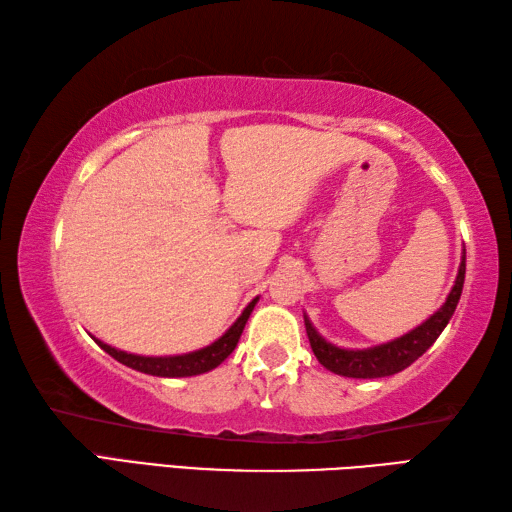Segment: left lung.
Masks as SVG:
<instances>
[{"label": "left lung", "mask_w": 512, "mask_h": 512, "mask_svg": "<svg viewBox=\"0 0 512 512\" xmlns=\"http://www.w3.org/2000/svg\"><path fill=\"white\" fill-rule=\"evenodd\" d=\"M464 275H466V250H462V262L458 268V277L449 292L447 301L442 303L438 312H433L427 321H422L418 328L411 332L398 336L394 341L380 343L374 347H365V350H347V347H336L334 343L325 341L323 336L314 328L308 314H303L306 321V332L310 339V347L314 356L319 358V363L330 369V372L347 376V378H383L398 374L402 369L409 367L413 361L429 350L436 343L442 330L447 328L451 321L458 301L462 297L464 288Z\"/></svg>", "instance_id": "1"}]
</instances>
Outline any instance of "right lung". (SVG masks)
Returning a JSON list of instances; mask_svg holds the SVG:
<instances>
[{
	"label": "right lung",
	"mask_w": 512,
	"mask_h": 512,
	"mask_svg": "<svg viewBox=\"0 0 512 512\" xmlns=\"http://www.w3.org/2000/svg\"><path fill=\"white\" fill-rule=\"evenodd\" d=\"M259 301V297H255L253 301L248 303L244 308V312L239 314L237 321L228 328L220 339L213 341L211 345L202 347V350H195L189 354H176V356H140V354H129L123 350H116V347L107 345L103 341L92 339L101 345V350H105L112 358H116L118 363H123L127 367L136 369V372L143 374H151V376H160V378H184V376H198L204 372H211L220 363H224L231 352L237 347L239 336L244 332V325L253 312L255 303Z\"/></svg>",
	"instance_id": "obj_1"
}]
</instances>
